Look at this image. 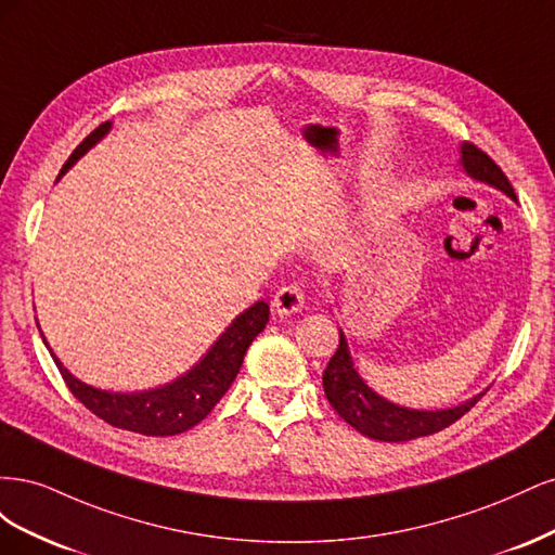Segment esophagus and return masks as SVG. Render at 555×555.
<instances>
[{
	"label": "esophagus",
	"instance_id": "1",
	"mask_svg": "<svg viewBox=\"0 0 555 555\" xmlns=\"http://www.w3.org/2000/svg\"><path fill=\"white\" fill-rule=\"evenodd\" d=\"M306 306V294L296 284H287V287H282L275 298H273V310L278 314H292V312H300Z\"/></svg>",
	"mask_w": 555,
	"mask_h": 555
}]
</instances>
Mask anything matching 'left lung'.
<instances>
[{
  "mask_svg": "<svg viewBox=\"0 0 555 555\" xmlns=\"http://www.w3.org/2000/svg\"><path fill=\"white\" fill-rule=\"evenodd\" d=\"M461 164L469 178L491 184V188L505 192L516 201L512 182L502 173L500 166L473 143L461 145ZM324 393L331 402V408L338 412L345 422L357 428L361 435L379 442H408L433 435L473 410L477 400L483 396H475L456 408L447 410H412L396 405V402L382 398L367 386L357 373L354 361L349 357V347L340 331L338 351L331 357L324 371Z\"/></svg>",
  "mask_w": 555,
  "mask_h": 555,
  "instance_id": "obj_1",
  "label": "left lung"
}]
</instances>
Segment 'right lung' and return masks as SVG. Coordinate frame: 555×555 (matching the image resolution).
Returning a JSON list of instances; mask_svg holds the SVG:
<instances>
[{"label":"right lung","mask_w":555,"mask_h":555,"mask_svg":"<svg viewBox=\"0 0 555 555\" xmlns=\"http://www.w3.org/2000/svg\"><path fill=\"white\" fill-rule=\"evenodd\" d=\"M108 131L111 122L99 125L90 137L74 150L72 157L66 159L60 176L69 171L72 166L86 155L94 143L102 141ZM268 312L271 310H268L266 300H257L255 306H249L243 314L233 319L229 328L215 340V345L208 349V354L201 359L192 371L159 386V389L139 393L104 391L80 382L66 371L62 361L53 354V349L48 347L43 333L41 338L50 349V357H53L55 365L60 367V375L64 377L66 386H69V391L92 414L104 418L106 424L115 428L164 438V435H178L194 428L198 422H204L210 410L222 400V396L229 391V386L241 371L247 347L266 328Z\"/></svg>","instance_id":"add662e5"}]
</instances>
